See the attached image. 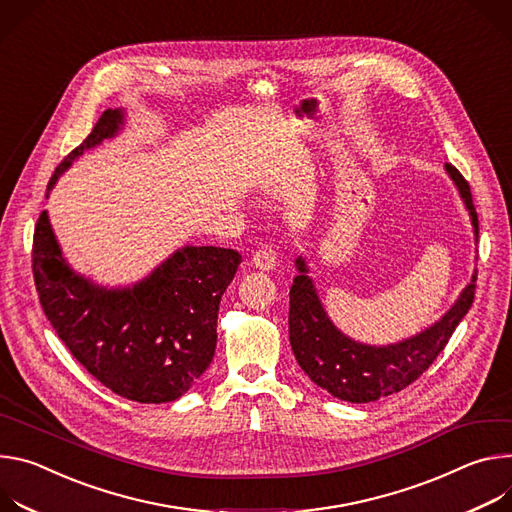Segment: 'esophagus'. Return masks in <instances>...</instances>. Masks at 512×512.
Masks as SVG:
<instances>
[{
    "label": "esophagus",
    "mask_w": 512,
    "mask_h": 512,
    "mask_svg": "<svg viewBox=\"0 0 512 512\" xmlns=\"http://www.w3.org/2000/svg\"><path fill=\"white\" fill-rule=\"evenodd\" d=\"M252 266L258 270H272L276 266V252L270 244L260 246L252 256Z\"/></svg>",
    "instance_id": "obj_1"
}]
</instances>
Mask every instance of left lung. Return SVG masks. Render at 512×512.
I'll return each instance as SVG.
<instances>
[{
	"label": "left lung",
	"mask_w": 512,
	"mask_h": 512,
	"mask_svg": "<svg viewBox=\"0 0 512 512\" xmlns=\"http://www.w3.org/2000/svg\"><path fill=\"white\" fill-rule=\"evenodd\" d=\"M445 170L470 209L474 234L478 238V215L472 203V191L460 170L445 164ZM299 274L291 287L289 339L293 354L305 374L323 390L348 403H372L382 396L401 392L413 384L443 352L451 333L474 303L476 276L453 305L433 327L401 344L384 348L364 346L339 331L325 315L307 276L303 258H297Z\"/></svg>",
	"instance_id": "8db88e82"
}]
</instances>
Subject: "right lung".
Returning <instances> with one entry per match:
<instances>
[{"mask_svg": "<svg viewBox=\"0 0 512 512\" xmlns=\"http://www.w3.org/2000/svg\"><path fill=\"white\" fill-rule=\"evenodd\" d=\"M120 109H105L91 134L48 181L101 140L116 136ZM242 254L187 246L132 289L107 291L75 274L54 240L46 211L34 227L32 272L44 315L73 358L128 401L170 403L207 370L217 346V311Z\"/></svg>", "mask_w": 512, "mask_h": 512, "instance_id": "right-lung-1", "label": "right lung"}]
</instances>
